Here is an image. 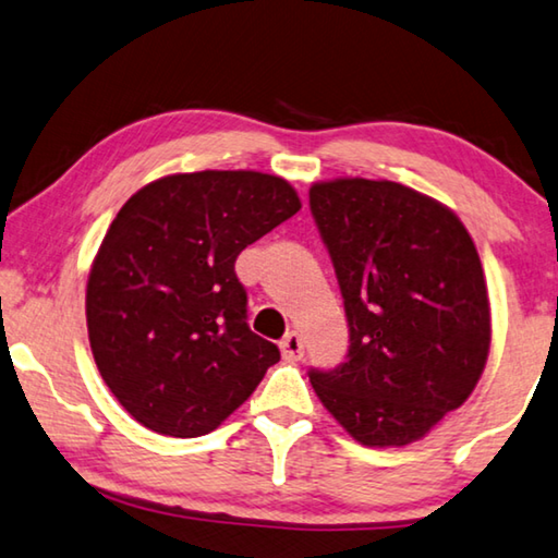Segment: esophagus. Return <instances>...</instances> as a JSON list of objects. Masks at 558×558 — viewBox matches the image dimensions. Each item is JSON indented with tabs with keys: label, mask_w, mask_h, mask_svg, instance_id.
Instances as JSON below:
<instances>
[{
	"label": "esophagus",
	"mask_w": 558,
	"mask_h": 558,
	"mask_svg": "<svg viewBox=\"0 0 558 558\" xmlns=\"http://www.w3.org/2000/svg\"><path fill=\"white\" fill-rule=\"evenodd\" d=\"M280 350H282V357H286V360H300L305 355L303 338H300L298 332H290L288 338L280 342Z\"/></svg>",
	"instance_id": "obj_1"
}]
</instances>
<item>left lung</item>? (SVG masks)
Wrapping results in <instances>:
<instances>
[{"label":"left lung","instance_id":"8db88e82","mask_svg":"<svg viewBox=\"0 0 558 558\" xmlns=\"http://www.w3.org/2000/svg\"><path fill=\"white\" fill-rule=\"evenodd\" d=\"M350 325L348 362L313 369L315 395L352 439L404 447L474 392L492 344L484 268L462 220L410 185H311Z\"/></svg>","mask_w":558,"mask_h":558}]
</instances>
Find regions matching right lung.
<instances>
[{"label": "right lung", "mask_w": 558, "mask_h": 558, "mask_svg": "<svg viewBox=\"0 0 558 558\" xmlns=\"http://www.w3.org/2000/svg\"><path fill=\"white\" fill-rule=\"evenodd\" d=\"M300 206L293 185L260 171L171 173L123 203L88 270L86 327L136 422L208 435L280 360L245 323L235 258Z\"/></svg>", "instance_id": "right-lung-1"}]
</instances>
